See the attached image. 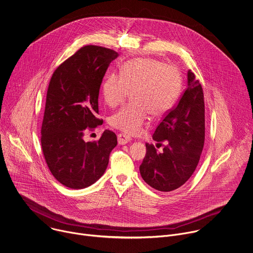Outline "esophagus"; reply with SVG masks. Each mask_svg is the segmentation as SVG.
I'll use <instances>...</instances> for the list:
<instances>
[{
    "instance_id": "1",
    "label": "esophagus",
    "mask_w": 253,
    "mask_h": 253,
    "mask_svg": "<svg viewBox=\"0 0 253 253\" xmlns=\"http://www.w3.org/2000/svg\"><path fill=\"white\" fill-rule=\"evenodd\" d=\"M130 142V138L125 136L124 134H119L118 135V144L119 145H126Z\"/></svg>"
}]
</instances>
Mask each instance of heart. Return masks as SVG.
<instances>
[{
	"label": "heart",
	"mask_w": 253,
	"mask_h": 253,
	"mask_svg": "<svg viewBox=\"0 0 253 253\" xmlns=\"http://www.w3.org/2000/svg\"><path fill=\"white\" fill-rule=\"evenodd\" d=\"M121 76L109 75L103 83L105 102L115 107L133 92V105L110 117V125L128 136L142 133L149 114L165 116L172 107L180 88V74L171 65L152 58H137L123 65Z\"/></svg>",
	"instance_id": "b5f03b06"
}]
</instances>
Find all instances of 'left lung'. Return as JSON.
<instances>
[{
  "label": "left lung",
  "instance_id": "8db88e82",
  "mask_svg": "<svg viewBox=\"0 0 253 253\" xmlns=\"http://www.w3.org/2000/svg\"><path fill=\"white\" fill-rule=\"evenodd\" d=\"M153 139L166 143L161 153L146 144L140 166L142 178L151 187L169 192L182 186L193 174L205 141V103L201 84L187 72V87L177 105L158 125Z\"/></svg>",
  "mask_w": 253,
  "mask_h": 253
}]
</instances>
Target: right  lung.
<instances>
[{
    "label": "right lung",
    "mask_w": 253,
    "mask_h": 253,
    "mask_svg": "<svg viewBox=\"0 0 253 253\" xmlns=\"http://www.w3.org/2000/svg\"><path fill=\"white\" fill-rule=\"evenodd\" d=\"M114 50L86 45L63 62L49 83L41 127V146L53 176L72 189H83L105 172L117 145L115 133L105 130L98 141L84 142L85 129L102 123L96 118L98 94Z\"/></svg>",
    "instance_id": "obj_1"
}]
</instances>
